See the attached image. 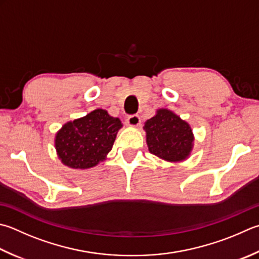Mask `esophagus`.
<instances>
[{
    "label": "esophagus",
    "instance_id": "esophagus-1",
    "mask_svg": "<svg viewBox=\"0 0 259 259\" xmlns=\"http://www.w3.org/2000/svg\"><path fill=\"white\" fill-rule=\"evenodd\" d=\"M126 123L130 126H138L140 124V116L138 114L129 115L128 119H126Z\"/></svg>",
    "mask_w": 259,
    "mask_h": 259
}]
</instances>
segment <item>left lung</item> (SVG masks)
Returning <instances> with one entry per match:
<instances>
[{
  "label": "left lung",
  "mask_w": 259,
  "mask_h": 259,
  "mask_svg": "<svg viewBox=\"0 0 259 259\" xmlns=\"http://www.w3.org/2000/svg\"><path fill=\"white\" fill-rule=\"evenodd\" d=\"M144 129L149 151L161 159L171 163L185 160L193 149L194 136L190 124L169 110H157Z\"/></svg>",
  "instance_id": "8db88e82"
}]
</instances>
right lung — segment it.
Segmentation results:
<instances>
[{
    "label": "right lung",
    "instance_id": "obj_1",
    "mask_svg": "<svg viewBox=\"0 0 259 259\" xmlns=\"http://www.w3.org/2000/svg\"><path fill=\"white\" fill-rule=\"evenodd\" d=\"M122 126L119 118L96 109L83 118L65 123L55 137L59 159L75 169H86L105 159Z\"/></svg>",
    "mask_w": 259,
    "mask_h": 259
}]
</instances>
